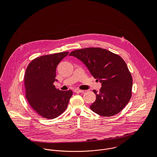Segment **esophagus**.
Wrapping results in <instances>:
<instances>
[{
    "instance_id": "1",
    "label": "esophagus",
    "mask_w": 157,
    "mask_h": 157,
    "mask_svg": "<svg viewBox=\"0 0 157 157\" xmlns=\"http://www.w3.org/2000/svg\"><path fill=\"white\" fill-rule=\"evenodd\" d=\"M74 92L76 93H81V92H83L84 90H79V89H75L74 90Z\"/></svg>"
}]
</instances>
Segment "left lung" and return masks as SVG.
<instances>
[{
  "mask_svg": "<svg viewBox=\"0 0 157 157\" xmlns=\"http://www.w3.org/2000/svg\"><path fill=\"white\" fill-rule=\"evenodd\" d=\"M69 56L80 60L91 75L101 83L95 101L90 106L93 112L111 117L120 112L132 96V77L124 60L101 48H86L72 51Z\"/></svg>",
  "mask_w": 157,
  "mask_h": 157,
  "instance_id": "left-lung-1",
  "label": "left lung"
}]
</instances>
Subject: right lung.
<instances>
[{
	"mask_svg": "<svg viewBox=\"0 0 157 157\" xmlns=\"http://www.w3.org/2000/svg\"><path fill=\"white\" fill-rule=\"evenodd\" d=\"M69 52L45 55L33 60L26 69L25 96L29 106L39 115L53 119L67 108L72 91L56 89V67Z\"/></svg>",
	"mask_w": 157,
	"mask_h": 157,
	"instance_id": "right-lung-1",
	"label": "right lung"
}]
</instances>
